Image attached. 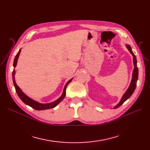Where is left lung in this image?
Wrapping results in <instances>:
<instances>
[{
  "mask_svg": "<svg viewBox=\"0 0 150 150\" xmlns=\"http://www.w3.org/2000/svg\"><path fill=\"white\" fill-rule=\"evenodd\" d=\"M126 48L128 49V51L130 52V53L132 54V56L133 57V64H134V69L133 71V74H132V79H131V83L129 84V88L128 89L126 90V91L125 93L123 94V96H122L120 101L119 102L118 104H117L114 107V109L119 108L121 104L124 103L127 99H129L131 95L133 94V92L134 91L136 86H137V80L138 78V69L137 67V58H136V56L134 54V53L132 51V49H131V46L128 44L126 45Z\"/></svg>",
  "mask_w": 150,
  "mask_h": 150,
  "instance_id": "obj_1",
  "label": "left lung"
}]
</instances>
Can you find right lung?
Instances as JSON below:
<instances>
[{
    "label": "right lung",
    "instance_id": "1",
    "mask_svg": "<svg viewBox=\"0 0 150 150\" xmlns=\"http://www.w3.org/2000/svg\"><path fill=\"white\" fill-rule=\"evenodd\" d=\"M21 51V49L19 50V52L17 54V55L15 57L14 61H13V67H16V65H17V60L18 58H19V56L20 55V53ZM15 74H16V71L15 69H13V72H12V79H13V85H14V87L16 89V92L18 94V96L20 98V99L21 100L23 101L25 104L28 105L29 106H30L31 108H33L36 110H48V109H51V108H53L54 107H56L57 104L59 103L64 98L65 96H66V87L67 86L68 84L69 83H71V81L72 80V78L69 81H67V83L66 84L64 90H63V93L61 95V96L58 98L57 100H56L55 101H53L52 103H47V104H43V103H40L38 101H34V99H31L30 98H29V96H27V95L24 93L22 91V90L21 89V88L18 86L16 83V80H15Z\"/></svg>",
    "mask_w": 150,
    "mask_h": 150
}]
</instances>
